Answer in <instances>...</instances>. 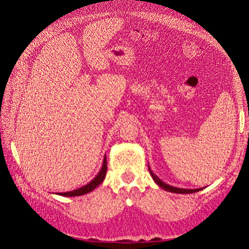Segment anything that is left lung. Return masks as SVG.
Segmentation results:
<instances>
[{
	"label": "left lung",
	"instance_id": "left-lung-1",
	"mask_svg": "<svg viewBox=\"0 0 249 249\" xmlns=\"http://www.w3.org/2000/svg\"><path fill=\"white\" fill-rule=\"evenodd\" d=\"M148 170H149L150 176H152V178H154V180L156 182V184H157L158 186H160V187L162 188V189L166 190V191L173 192V193H179V194H188V193H195V192L202 190V188H199V189H183V188H177V187H173V186L167 185L166 183L162 182V180L155 175V173L152 171V169L149 168V166H148Z\"/></svg>",
	"mask_w": 249,
	"mask_h": 249
}]
</instances>
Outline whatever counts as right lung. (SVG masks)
Returning a JSON list of instances; mask_svg holds the SVG:
<instances>
[{"label":"right lung","mask_w":249,"mask_h":249,"mask_svg":"<svg viewBox=\"0 0 249 249\" xmlns=\"http://www.w3.org/2000/svg\"><path fill=\"white\" fill-rule=\"evenodd\" d=\"M106 173H107V159H106V156L104 158V162H103V166L100 170V172L97 173L96 177L91 180V182L88 183L87 185L83 186L79 189H76L73 191H70V192H64V193H58L59 195H61V196H80V195H84L86 193L91 192L92 190H94L95 188L99 186L106 177Z\"/></svg>","instance_id":"right-lung-1"}]
</instances>
